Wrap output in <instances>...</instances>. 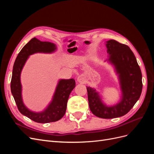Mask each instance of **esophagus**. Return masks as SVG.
<instances>
[{"mask_svg":"<svg viewBox=\"0 0 154 154\" xmlns=\"http://www.w3.org/2000/svg\"><path fill=\"white\" fill-rule=\"evenodd\" d=\"M77 80L78 82H81V83H83L85 82V79L82 76H79L77 78Z\"/></svg>","mask_w":154,"mask_h":154,"instance_id":"obj_1","label":"esophagus"}]
</instances>
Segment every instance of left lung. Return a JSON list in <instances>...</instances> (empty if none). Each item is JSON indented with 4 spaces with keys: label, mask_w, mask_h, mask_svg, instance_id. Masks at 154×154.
Masks as SVG:
<instances>
[{
    "label": "left lung",
    "mask_w": 154,
    "mask_h": 154,
    "mask_svg": "<svg viewBox=\"0 0 154 154\" xmlns=\"http://www.w3.org/2000/svg\"><path fill=\"white\" fill-rule=\"evenodd\" d=\"M108 61L113 65L118 74L122 100L118 103L104 104L96 89L87 87L89 108L92 114L100 118L112 119L127 114L141 96L143 88L142 74L134 54L128 45L114 40L106 42Z\"/></svg>",
    "instance_id": "obj_1"
}]
</instances>
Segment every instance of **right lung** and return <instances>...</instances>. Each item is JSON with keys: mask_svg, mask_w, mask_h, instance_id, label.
Returning <instances> with one entry per match:
<instances>
[{"mask_svg": "<svg viewBox=\"0 0 154 154\" xmlns=\"http://www.w3.org/2000/svg\"><path fill=\"white\" fill-rule=\"evenodd\" d=\"M57 49L56 45L49 42L32 38L18 53L14 63L11 81V91L20 112L35 122L46 123L57 122L66 114L69 97L76 86L74 79L60 80L49 106L41 112L29 110L24 105L22 97L20 74L29 56L36 53H51Z\"/></svg>", "mask_w": 154, "mask_h": 154, "instance_id": "1", "label": "right lung"}]
</instances>
